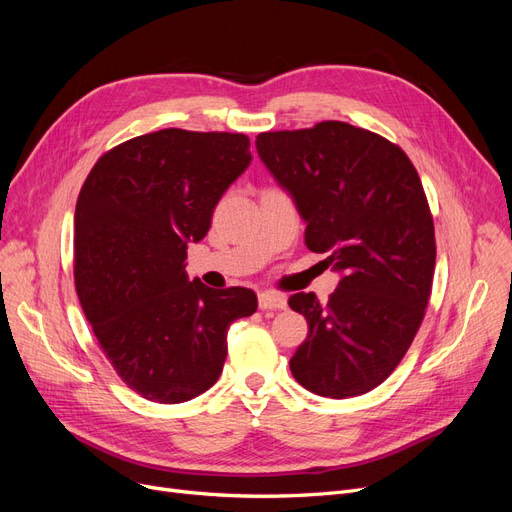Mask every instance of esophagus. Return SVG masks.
I'll list each match as a JSON object with an SVG mask.
<instances>
[{"mask_svg": "<svg viewBox=\"0 0 512 512\" xmlns=\"http://www.w3.org/2000/svg\"><path fill=\"white\" fill-rule=\"evenodd\" d=\"M286 303H288V299L280 292L267 290V292L258 294V305H260V309H265V312H267V309H284Z\"/></svg>", "mask_w": 512, "mask_h": 512, "instance_id": "1", "label": "esophagus"}]
</instances>
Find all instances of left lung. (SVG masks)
I'll use <instances>...</instances> for the list:
<instances>
[{
  "mask_svg": "<svg viewBox=\"0 0 512 512\" xmlns=\"http://www.w3.org/2000/svg\"><path fill=\"white\" fill-rule=\"evenodd\" d=\"M256 149L305 220V245L342 275L327 303L314 292L288 299L309 327L292 376L331 399L376 389L421 327L436 269L416 168L391 141L344 121L262 132Z\"/></svg>",
  "mask_w": 512,
  "mask_h": 512,
  "instance_id": "8db88e82",
  "label": "left lung"
}]
</instances>
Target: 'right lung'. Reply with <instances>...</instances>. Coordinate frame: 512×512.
Returning <instances> with one entry per match:
<instances>
[{
  "instance_id": "1",
  "label": "right lung",
  "mask_w": 512,
  "mask_h": 512,
  "mask_svg": "<svg viewBox=\"0 0 512 512\" xmlns=\"http://www.w3.org/2000/svg\"><path fill=\"white\" fill-rule=\"evenodd\" d=\"M250 138L168 128L106 151L74 213V282L117 376L158 404L218 382L228 327L258 307L250 288L213 290L185 273L222 194L250 166Z\"/></svg>"
}]
</instances>
